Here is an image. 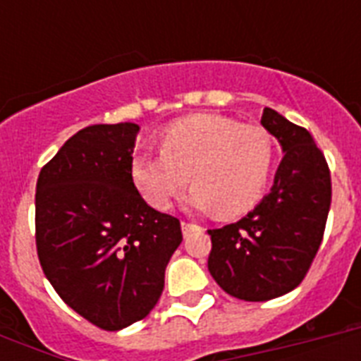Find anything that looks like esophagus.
Segmentation results:
<instances>
[{"label":"esophagus","instance_id":"34e87169","mask_svg":"<svg viewBox=\"0 0 361 361\" xmlns=\"http://www.w3.org/2000/svg\"><path fill=\"white\" fill-rule=\"evenodd\" d=\"M200 226L195 225V223H187V221H181V231H183V236H189L192 231H198Z\"/></svg>","mask_w":361,"mask_h":361}]
</instances>
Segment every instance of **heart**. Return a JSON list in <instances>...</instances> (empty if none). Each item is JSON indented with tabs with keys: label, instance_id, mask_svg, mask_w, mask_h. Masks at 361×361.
<instances>
[{
	"label": "heart",
	"instance_id": "obj_1",
	"mask_svg": "<svg viewBox=\"0 0 361 361\" xmlns=\"http://www.w3.org/2000/svg\"><path fill=\"white\" fill-rule=\"evenodd\" d=\"M271 136L255 125L195 114L169 125L161 153L136 155L130 181L152 208L164 212L189 183L192 208L236 217L257 206L274 169Z\"/></svg>",
	"mask_w": 361,
	"mask_h": 361
}]
</instances>
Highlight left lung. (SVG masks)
I'll use <instances>...</instances> for the list:
<instances>
[{
  "label": "left lung",
  "mask_w": 361,
  "mask_h": 361,
  "mask_svg": "<svg viewBox=\"0 0 361 361\" xmlns=\"http://www.w3.org/2000/svg\"><path fill=\"white\" fill-rule=\"evenodd\" d=\"M262 127L283 149L269 192L238 223L208 231V269L217 285L245 302L296 288L319 251L331 202L330 170L307 129L264 109Z\"/></svg>",
  "instance_id": "left-lung-1"
}]
</instances>
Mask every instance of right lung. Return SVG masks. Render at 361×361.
<instances>
[{"label":"right lung","mask_w":361,"mask_h":361,"mask_svg":"<svg viewBox=\"0 0 361 361\" xmlns=\"http://www.w3.org/2000/svg\"><path fill=\"white\" fill-rule=\"evenodd\" d=\"M138 130L130 121L78 130L37 180L42 271L73 311L109 331L149 314L181 243L180 221L149 208L130 181Z\"/></svg>","instance_id":"obj_1"}]
</instances>
